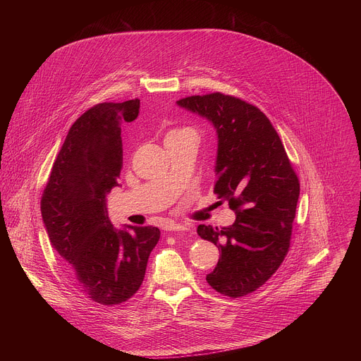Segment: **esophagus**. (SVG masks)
I'll list each match as a JSON object with an SVG mask.
<instances>
[{"mask_svg":"<svg viewBox=\"0 0 361 361\" xmlns=\"http://www.w3.org/2000/svg\"><path fill=\"white\" fill-rule=\"evenodd\" d=\"M164 230L170 231V233H181V231H185L187 227L183 224H177V223H169V224H166Z\"/></svg>","mask_w":361,"mask_h":361,"instance_id":"34e87169","label":"esophagus"}]
</instances>
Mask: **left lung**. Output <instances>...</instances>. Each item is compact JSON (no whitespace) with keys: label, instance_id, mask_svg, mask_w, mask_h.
I'll list each match as a JSON object with an SVG mask.
<instances>
[{"label":"left lung","instance_id":"1","mask_svg":"<svg viewBox=\"0 0 361 361\" xmlns=\"http://www.w3.org/2000/svg\"><path fill=\"white\" fill-rule=\"evenodd\" d=\"M177 106L216 128L214 194L235 213L228 227H197L221 252L205 280L224 295H245L276 273L288 251L298 178L277 131L257 107L221 92L187 97Z\"/></svg>","mask_w":361,"mask_h":361}]
</instances>
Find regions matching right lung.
Returning a JSON list of instances; mask_svg holds the SVG:
<instances>
[{"label":"right lung","instance_id":"1","mask_svg":"<svg viewBox=\"0 0 361 361\" xmlns=\"http://www.w3.org/2000/svg\"><path fill=\"white\" fill-rule=\"evenodd\" d=\"M140 99L101 102L71 126L41 198L51 245L70 281L95 302L127 301L140 288L157 227L113 226L107 195L123 167L121 124L138 117Z\"/></svg>","mask_w":361,"mask_h":361}]
</instances>
